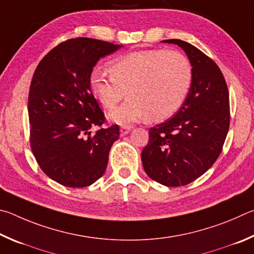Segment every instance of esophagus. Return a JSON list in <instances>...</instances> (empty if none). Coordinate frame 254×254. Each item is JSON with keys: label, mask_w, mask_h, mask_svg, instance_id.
<instances>
[{"label": "esophagus", "mask_w": 254, "mask_h": 254, "mask_svg": "<svg viewBox=\"0 0 254 254\" xmlns=\"http://www.w3.org/2000/svg\"><path fill=\"white\" fill-rule=\"evenodd\" d=\"M130 130H131L130 126H127V125H123V126L120 127V135H122V136L127 135Z\"/></svg>", "instance_id": "34e87169"}]
</instances>
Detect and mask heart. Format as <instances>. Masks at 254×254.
<instances>
[{"mask_svg":"<svg viewBox=\"0 0 254 254\" xmlns=\"http://www.w3.org/2000/svg\"><path fill=\"white\" fill-rule=\"evenodd\" d=\"M110 77L93 70L89 83L96 99L111 109L123 99L127 101L111 110L109 118L127 124L147 117L159 123L172 117L189 96L193 68L188 57L179 51L155 49L131 52L109 65Z\"/></svg>","mask_w":254,"mask_h":254,"instance_id":"b5f03b06","label":"heart"}]
</instances>
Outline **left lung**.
Returning <instances> with one entry per match:
<instances>
[{
    "mask_svg": "<svg viewBox=\"0 0 254 254\" xmlns=\"http://www.w3.org/2000/svg\"><path fill=\"white\" fill-rule=\"evenodd\" d=\"M162 42L185 51L193 81L180 110L149 129L141 162L150 179L177 188L202 176L220 156L230 127L229 90L219 66L196 47L179 39Z\"/></svg>",
    "mask_w": 254,
    "mask_h": 254,
    "instance_id": "1",
    "label": "left lung"
}]
</instances>
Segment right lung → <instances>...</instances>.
<instances>
[{"mask_svg":"<svg viewBox=\"0 0 254 254\" xmlns=\"http://www.w3.org/2000/svg\"><path fill=\"white\" fill-rule=\"evenodd\" d=\"M122 48L90 38H75L53 48L34 71L29 92L30 144L51 180L86 188L104 175L119 127H101L105 115L89 78L100 58Z\"/></svg>","mask_w":254,"mask_h":254,"instance_id":"right-lung-1","label":"right lung"}]
</instances>
